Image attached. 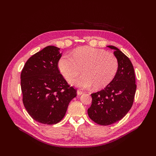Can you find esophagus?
I'll return each mask as SVG.
<instances>
[{
  "label": "esophagus",
  "mask_w": 156,
  "mask_h": 156,
  "mask_svg": "<svg viewBox=\"0 0 156 156\" xmlns=\"http://www.w3.org/2000/svg\"><path fill=\"white\" fill-rule=\"evenodd\" d=\"M77 95L80 96V95H82V94H84V92H83V91H81V90H78L77 92Z\"/></svg>",
  "instance_id": "esophagus-1"
}]
</instances>
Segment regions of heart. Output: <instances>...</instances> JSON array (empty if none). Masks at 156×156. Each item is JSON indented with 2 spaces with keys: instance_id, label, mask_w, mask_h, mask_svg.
Instances as JSON below:
<instances>
[{
  "instance_id": "b5f03b06",
  "label": "heart",
  "mask_w": 156,
  "mask_h": 156,
  "mask_svg": "<svg viewBox=\"0 0 156 156\" xmlns=\"http://www.w3.org/2000/svg\"><path fill=\"white\" fill-rule=\"evenodd\" d=\"M58 68L63 76L69 79L81 72L83 75L71 79L69 83L82 89L105 88L115 78L119 68L114 54L105 51L83 46L77 48L72 56H62L58 61Z\"/></svg>"
}]
</instances>
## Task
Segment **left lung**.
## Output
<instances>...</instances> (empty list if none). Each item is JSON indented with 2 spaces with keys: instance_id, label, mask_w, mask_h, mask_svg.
I'll return each instance as SVG.
<instances>
[{
  "instance_id": "obj_1",
  "label": "left lung",
  "mask_w": 156,
  "mask_h": 156,
  "mask_svg": "<svg viewBox=\"0 0 156 156\" xmlns=\"http://www.w3.org/2000/svg\"><path fill=\"white\" fill-rule=\"evenodd\" d=\"M107 47L115 51L119 62L118 71L104 89L91 94L92 105L88 109L90 119L102 126L123 119L133 105L136 88L134 68L129 58L116 47Z\"/></svg>"
}]
</instances>
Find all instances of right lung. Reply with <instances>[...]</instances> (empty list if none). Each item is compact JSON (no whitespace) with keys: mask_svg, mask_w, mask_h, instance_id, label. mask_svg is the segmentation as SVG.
<instances>
[{"mask_svg":"<svg viewBox=\"0 0 156 156\" xmlns=\"http://www.w3.org/2000/svg\"><path fill=\"white\" fill-rule=\"evenodd\" d=\"M60 48L49 45L27 61L21 74L23 102L28 113L41 124H57L64 117L77 91L60 73Z\"/></svg>","mask_w":156,"mask_h":156,"instance_id":"1","label":"right lung"}]
</instances>
